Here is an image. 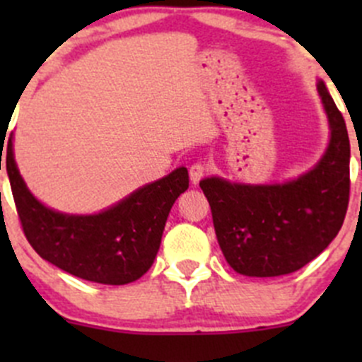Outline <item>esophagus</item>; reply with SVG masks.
I'll return each instance as SVG.
<instances>
[{
    "mask_svg": "<svg viewBox=\"0 0 362 362\" xmlns=\"http://www.w3.org/2000/svg\"><path fill=\"white\" fill-rule=\"evenodd\" d=\"M208 171H210V166H208L206 163H203V160H199V163H194L191 168H189V175H191V182L192 184H198L202 178H204L208 175Z\"/></svg>",
    "mask_w": 362,
    "mask_h": 362,
    "instance_id": "1",
    "label": "esophagus"
}]
</instances>
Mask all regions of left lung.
I'll list each match as a JSON object with an SVG mask.
<instances>
[{
    "label": "left lung",
    "mask_w": 362,
    "mask_h": 362,
    "mask_svg": "<svg viewBox=\"0 0 362 362\" xmlns=\"http://www.w3.org/2000/svg\"><path fill=\"white\" fill-rule=\"evenodd\" d=\"M331 126V141L313 170L284 185L199 182L211 208L226 261L247 276L298 272L341 229L350 198V141L345 119L322 82L317 86Z\"/></svg>",
    "instance_id": "obj_1"
}]
</instances>
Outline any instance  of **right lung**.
<instances>
[{"mask_svg": "<svg viewBox=\"0 0 362 362\" xmlns=\"http://www.w3.org/2000/svg\"><path fill=\"white\" fill-rule=\"evenodd\" d=\"M0 141L5 144L3 138ZM5 154L17 215L29 245L69 275L107 286L134 282L148 272L168 214L189 187L187 170L178 168L101 214L66 215L43 206L28 191L13 160L12 136L6 140Z\"/></svg>", "mask_w": 362, "mask_h": 362, "instance_id": "add662e5", "label": "right lung"}]
</instances>
